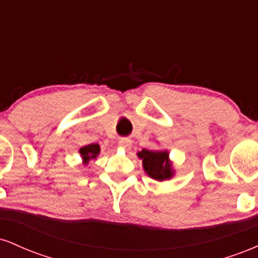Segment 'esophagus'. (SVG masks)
<instances>
[{
	"mask_svg": "<svg viewBox=\"0 0 258 258\" xmlns=\"http://www.w3.org/2000/svg\"><path fill=\"white\" fill-rule=\"evenodd\" d=\"M119 146L121 148H123L125 150H128V149H131V147H132V141L128 138H122L119 141Z\"/></svg>",
	"mask_w": 258,
	"mask_h": 258,
	"instance_id": "obj_1",
	"label": "esophagus"
}]
</instances>
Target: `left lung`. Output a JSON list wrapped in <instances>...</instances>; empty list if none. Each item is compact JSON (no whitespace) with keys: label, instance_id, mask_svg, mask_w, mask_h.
Segmentation results:
<instances>
[{"label":"left lung","instance_id":"left-lung-1","mask_svg":"<svg viewBox=\"0 0 258 258\" xmlns=\"http://www.w3.org/2000/svg\"><path fill=\"white\" fill-rule=\"evenodd\" d=\"M138 158L143 162V168L149 177L156 180L170 179L173 176L172 168L168 153L166 150H147L138 152Z\"/></svg>","mask_w":258,"mask_h":258}]
</instances>
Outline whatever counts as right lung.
Here are the masks:
<instances>
[{"instance_id":"right-lung-1","label":"right lung","mask_w":258,"mask_h":258,"mask_svg":"<svg viewBox=\"0 0 258 258\" xmlns=\"http://www.w3.org/2000/svg\"><path fill=\"white\" fill-rule=\"evenodd\" d=\"M80 154H81V158L84 160V164H88V161L92 159H96L98 156L100 152V148L98 144H88V146H85L80 148Z\"/></svg>"}]
</instances>
